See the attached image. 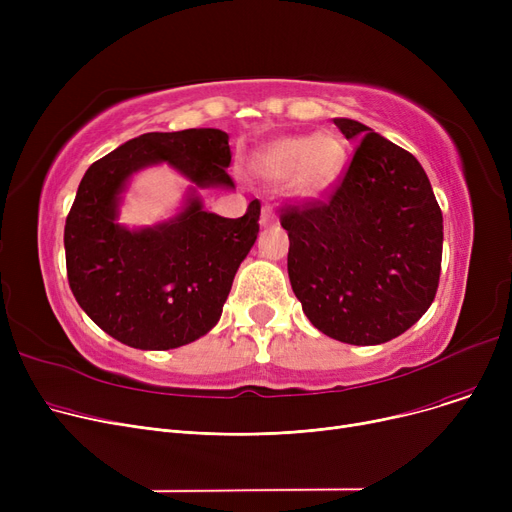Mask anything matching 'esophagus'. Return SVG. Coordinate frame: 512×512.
I'll return each instance as SVG.
<instances>
[{
	"label": "esophagus",
	"mask_w": 512,
	"mask_h": 512,
	"mask_svg": "<svg viewBox=\"0 0 512 512\" xmlns=\"http://www.w3.org/2000/svg\"><path fill=\"white\" fill-rule=\"evenodd\" d=\"M276 224H278V220H276L274 211H272L270 207H263V213H261V226H263V228H270V226H276Z\"/></svg>",
	"instance_id": "34e87169"
}]
</instances>
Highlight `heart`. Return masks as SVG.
<instances>
[{
  "label": "heart",
  "instance_id": "1",
  "mask_svg": "<svg viewBox=\"0 0 512 512\" xmlns=\"http://www.w3.org/2000/svg\"><path fill=\"white\" fill-rule=\"evenodd\" d=\"M344 155V145L334 132L286 137L257 155L255 170L270 182L292 180L301 197H317L338 178Z\"/></svg>",
  "mask_w": 512,
  "mask_h": 512
}]
</instances>
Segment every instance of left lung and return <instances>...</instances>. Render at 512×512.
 Segmentation results:
<instances>
[{
    "label": "left lung",
    "instance_id": "obj_1",
    "mask_svg": "<svg viewBox=\"0 0 512 512\" xmlns=\"http://www.w3.org/2000/svg\"><path fill=\"white\" fill-rule=\"evenodd\" d=\"M359 141L321 199L288 201V276L311 324L346 344H382L436 299L442 209L421 164L365 124L336 118Z\"/></svg>",
    "mask_w": 512,
    "mask_h": 512
}]
</instances>
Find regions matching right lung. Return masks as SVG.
Instances as JSON below:
<instances>
[{"instance_id":"right-lung-1","label":"right lung","mask_w":512,"mask_h":512,"mask_svg":"<svg viewBox=\"0 0 512 512\" xmlns=\"http://www.w3.org/2000/svg\"><path fill=\"white\" fill-rule=\"evenodd\" d=\"M228 139L218 128L147 132L97 159L80 180L64 226L68 284L83 311L122 344L168 351L218 324L257 240L261 203L230 220L191 199L176 220L139 232L116 224V205L130 174L159 161L197 186H234Z\"/></svg>"}]
</instances>
